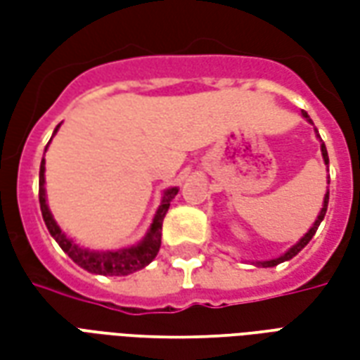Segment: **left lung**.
Wrapping results in <instances>:
<instances>
[{"instance_id":"obj_1","label":"left lung","mask_w":360,"mask_h":360,"mask_svg":"<svg viewBox=\"0 0 360 360\" xmlns=\"http://www.w3.org/2000/svg\"><path fill=\"white\" fill-rule=\"evenodd\" d=\"M302 117L307 119V121H309L310 125H314V123H312V119L309 117V113H307V111H302ZM314 133H316V136H318V139H320V134H318L316 129H314ZM320 142H322V139H320ZM320 152H322V160H324L326 167H328V164H330V158H328V150H326V144H324V142L320 144ZM328 179H330V177H328ZM328 185H330V181H328ZM328 200H330V188H326L324 202H322V208H320V212H318V218L314 219V224L310 226L309 231H307V233L302 235V237H301V239H299V241L295 243V245H293V247H291V249H287L285 252L281 255V257L271 258V260H255L252 264H255V266H262V268H274V266L281 264V262H287V260H291V258H293V257H297V255H299V252H301V250L304 249L307 245H309L310 239H312V237H314V233H316L318 226L322 224V219H324V216H326V210H328Z\"/></svg>"}]
</instances>
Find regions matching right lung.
I'll return each instance as SVG.
<instances>
[{"label": "right lung", "instance_id": "1", "mask_svg": "<svg viewBox=\"0 0 360 360\" xmlns=\"http://www.w3.org/2000/svg\"><path fill=\"white\" fill-rule=\"evenodd\" d=\"M59 127L61 125L56 127L53 134L58 133ZM53 134H51V139H53ZM46 150H48V146H46ZM177 193H179L177 187L165 188L162 200H160V206H158L156 214L152 218V224H150L146 235L142 237V241H139L136 245H131V247H125V249L92 250L79 245L73 237H69L58 226V221L53 219V214H51L50 206H48V198H46V160L44 158L42 164H40V191H38V196H40V210H42V218L46 221L48 231H50V235L56 239L59 247L63 249V252L69 255V258L73 260L75 264H79L82 270L90 271V274H100V276H129L133 271L146 268L156 258L160 245H162V224H164L169 202L175 198Z\"/></svg>", "mask_w": 360, "mask_h": 360}]
</instances>
